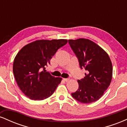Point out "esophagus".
Returning a JSON list of instances; mask_svg holds the SVG:
<instances>
[{
	"instance_id": "34e87169",
	"label": "esophagus",
	"mask_w": 127,
	"mask_h": 127,
	"mask_svg": "<svg viewBox=\"0 0 127 127\" xmlns=\"http://www.w3.org/2000/svg\"><path fill=\"white\" fill-rule=\"evenodd\" d=\"M63 80H64V81H65V82H68V81H69V80H70V79L69 78H64L63 79Z\"/></svg>"
}]
</instances>
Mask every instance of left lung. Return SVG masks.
Returning <instances> with one entry per match:
<instances>
[{
	"label": "left lung",
	"instance_id": "left-lung-1",
	"mask_svg": "<svg viewBox=\"0 0 127 127\" xmlns=\"http://www.w3.org/2000/svg\"><path fill=\"white\" fill-rule=\"evenodd\" d=\"M68 43L78 58L85 76L78 80L79 88L72 97L82 103H91L101 97L110 85L112 78V64L108 54L89 39L68 40Z\"/></svg>",
	"mask_w": 127,
	"mask_h": 127
}]
</instances>
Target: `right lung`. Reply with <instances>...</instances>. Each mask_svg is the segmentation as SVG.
<instances>
[{"label": "right lung", "instance_id": "add662e5", "mask_svg": "<svg viewBox=\"0 0 127 127\" xmlns=\"http://www.w3.org/2000/svg\"><path fill=\"white\" fill-rule=\"evenodd\" d=\"M67 42L66 39L38 40L27 44L16 55L13 72L20 90L34 100L50 97L61 82L45 70L50 60L59 48Z\"/></svg>", "mask_w": 127, "mask_h": 127}]
</instances>
